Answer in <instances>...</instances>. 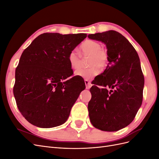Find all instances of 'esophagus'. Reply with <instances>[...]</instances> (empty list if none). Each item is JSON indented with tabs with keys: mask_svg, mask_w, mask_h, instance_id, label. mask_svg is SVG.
<instances>
[{
	"mask_svg": "<svg viewBox=\"0 0 159 159\" xmlns=\"http://www.w3.org/2000/svg\"><path fill=\"white\" fill-rule=\"evenodd\" d=\"M85 88L86 89H89L91 86V83L87 80H85Z\"/></svg>",
	"mask_w": 159,
	"mask_h": 159,
	"instance_id": "34e87169",
	"label": "esophagus"
}]
</instances>
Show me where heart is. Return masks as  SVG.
I'll return each mask as SVG.
<instances>
[{"instance_id":"1","label":"heart","mask_w":159,"mask_h":159,"mask_svg":"<svg viewBox=\"0 0 159 159\" xmlns=\"http://www.w3.org/2000/svg\"><path fill=\"white\" fill-rule=\"evenodd\" d=\"M80 54L75 51L71 52L68 55V62L71 68L77 70L81 68V57H89L88 69H81L75 72L77 76L85 80H91L99 74V69L103 70L107 66L109 55L107 50L101 46V44L95 40H86L80 46Z\"/></svg>"}]
</instances>
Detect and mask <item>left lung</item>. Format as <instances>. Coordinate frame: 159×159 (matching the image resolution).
<instances>
[{
    "mask_svg": "<svg viewBox=\"0 0 159 159\" xmlns=\"http://www.w3.org/2000/svg\"><path fill=\"white\" fill-rule=\"evenodd\" d=\"M88 38L104 43L109 55L106 69L90 88V121L102 131H117L133 121L141 106L145 80L140 60L131 43L117 31L92 34Z\"/></svg>",
    "mask_w": 159,
    "mask_h": 159,
    "instance_id": "left-lung-1",
    "label": "left lung"
}]
</instances>
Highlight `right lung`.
Listing matches in <instances>:
<instances>
[{
  "label": "right lung",
  "instance_id": "obj_1",
  "mask_svg": "<svg viewBox=\"0 0 159 159\" xmlns=\"http://www.w3.org/2000/svg\"><path fill=\"white\" fill-rule=\"evenodd\" d=\"M86 34L44 33L24 50L15 71L13 93L27 121L40 128L64 124L85 85L73 74L68 55ZM85 84V83H84Z\"/></svg>",
  "mask_w": 159,
  "mask_h": 159
}]
</instances>
